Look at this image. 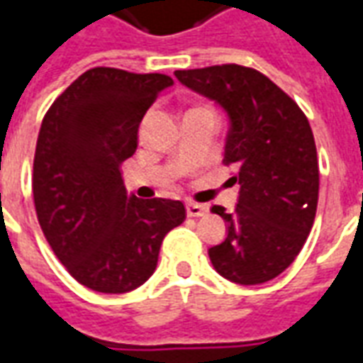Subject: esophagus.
<instances>
[{
    "label": "esophagus",
    "mask_w": 363,
    "mask_h": 363,
    "mask_svg": "<svg viewBox=\"0 0 363 363\" xmlns=\"http://www.w3.org/2000/svg\"><path fill=\"white\" fill-rule=\"evenodd\" d=\"M206 213V206L196 204V202H189L186 204V216L189 218H200V216H204Z\"/></svg>",
    "instance_id": "esophagus-1"
}]
</instances>
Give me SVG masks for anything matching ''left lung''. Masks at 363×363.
I'll return each mask as SVG.
<instances>
[{
    "mask_svg": "<svg viewBox=\"0 0 363 363\" xmlns=\"http://www.w3.org/2000/svg\"><path fill=\"white\" fill-rule=\"evenodd\" d=\"M177 79L228 112L223 163L235 167V212L208 255L223 278L243 286L272 280L296 260L315 221L319 163L309 120L296 101L257 69L237 64L179 69Z\"/></svg>",
    "mask_w": 363,
    "mask_h": 363,
    "instance_id": "obj_1",
    "label": "left lung"
}]
</instances>
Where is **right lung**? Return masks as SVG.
I'll list each match as a JSON object with an SVG mask.
<instances>
[{"instance_id":"1","label":"right lung","mask_w":363,"mask_h":363,"mask_svg":"<svg viewBox=\"0 0 363 363\" xmlns=\"http://www.w3.org/2000/svg\"><path fill=\"white\" fill-rule=\"evenodd\" d=\"M163 74L93 67L52 103L33 169L36 216L54 255L75 280L101 294H126L155 272L165 235L186 218L179 200L128 196L120 173Z\"/></svg>"}]
</instances>
